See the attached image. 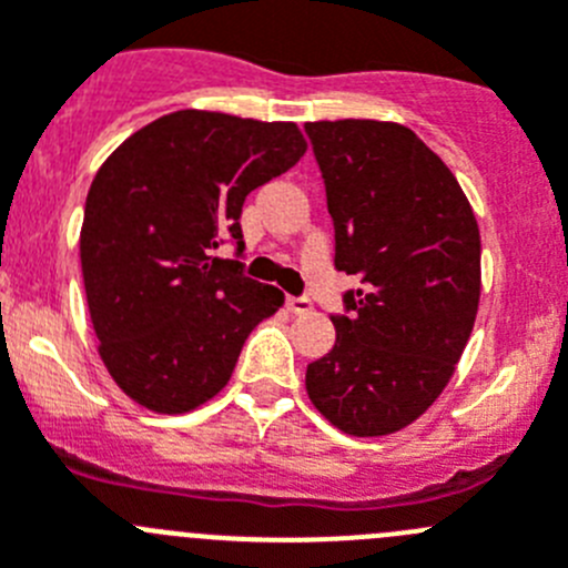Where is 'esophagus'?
Instances as JSON below:
<instances>
[{"label": "esophagus", "mask_w": 568, "mask_h": 568, "mask_svg": "<svg viewBox=\"0 0 568 568\" xmlns=\"http://www.w3.org/2000/svg\"><path fill=\"white\" fill-rule=\"evenodd\" d=\"M287 310L293 315H306V312H312V301L304 295H287Z\"/></svg>", "instance_id": "34e87169"}]
</instances>
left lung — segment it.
<instances>
[{
  "mask_svg": "<svg viewBox=\"0 0 568 568\" xmlns=\"http://www.w3.org/2000/svg\"><path fill=\"white\" fill-rule=\"evenodd\" d=\"M334 223V267L359 287L332 315L334 348L306 368L337 429H404L449 385L479 306V229L452 170L409 128L306 122Z\"/></svg>",
  "mask_w": 568,
  "mask_h": 568,
  "instance_id": "1",
  "label": "left lung"
}]
</instances>
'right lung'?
<instances>
[{
    "label": "right lung",
    "mask_w": 568,
    "mask_h": 568,
    "mask_svg": "<svg viewBox=\"0 0 568 568\" xmlns=\"http://www.w3.org/2000/svg\"><path fill=\"white\" fill-rule=\"evenodd\" d=\"M304 153L293 122L189 108L144 125L100 166L80 264L100 356L133 402L189 413L229 385L247 334L284 293L214 251L231 240L240 256L245 197Z\"/></svg>",
    "instance_id": "add662e5"
}]
</instances>
